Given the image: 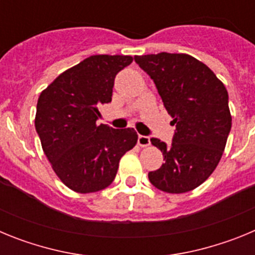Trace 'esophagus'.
Here are the masks:
<instances>
[{"mask_svg":"<svg viewBox=\"0 0 255 255\" xmlns=\"http://www.w3.org/2000/svg\"><path fill=\"white\" fill-rule=\"evenodd\" d=\"M138 144L139 147H148L150 144V139L149 136H144V135H139L138 136Z\"/></svg>","mask_w":255,"mask_h":255,"instance_id":"34e87169","label":"esophagus"}]
</instances>
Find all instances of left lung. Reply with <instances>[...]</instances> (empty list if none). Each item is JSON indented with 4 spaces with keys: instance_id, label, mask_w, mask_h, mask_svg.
<instances>
[{
    "instance_id": "1",
    "label": "left lung",
    "mask_w": 255,
    "mask_h": 255,
    "mask_svg": "<svg viewBox=\"0 0 255 255\" xmlns=\"http://www.w3.org/2000/svg\"><path fill=\"white\" fill-rule=\"evenodd\" d=\"M134 58L153 79L176 125L171 145L150 139L164 163L148 173L149 181L172 194L193 190L211 176L226 147L233 124L226 88L207 65L186 53Z\"/></svg>"
}]
</instances>
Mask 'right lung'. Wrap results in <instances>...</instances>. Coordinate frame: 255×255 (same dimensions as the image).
<instances>
[{"instance_id":"obj_1","label":"right lung","mask_w":255,"mask_h":255,"mask_svg":"<svg viewBox=\"0 0 255 255\" xmlns=\"http://www.w3.org/2000/svg\"><path fill=\"white\" fill-rule=\"evenodd\" d=\"M131 62V56H91L60 74L38 98L34 123L44 154L76 193L111 185L121 157L138 141L134 129L97 125L100 107L112 100L115 76Z\"/></svg>"}]
</instances>
